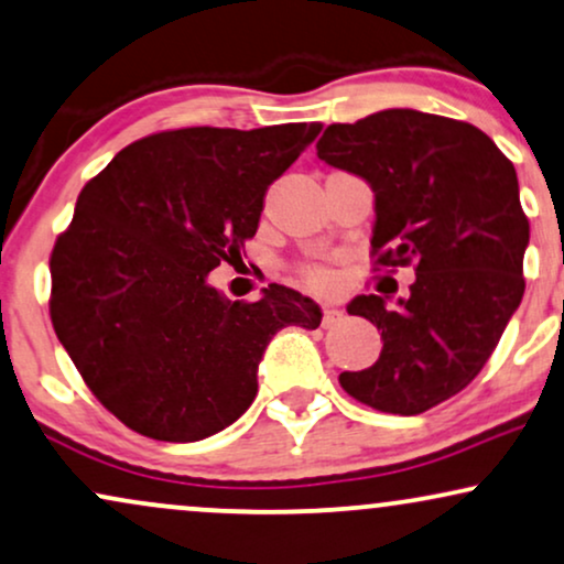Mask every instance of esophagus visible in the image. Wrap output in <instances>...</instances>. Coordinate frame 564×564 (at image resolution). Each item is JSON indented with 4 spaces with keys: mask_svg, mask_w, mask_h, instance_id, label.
Listing matches in <instances>:
<instances>
[{
    "mask_svg": "<svg viewBox=\"0 0 564 564\" xmlns=\"http://www.w3.org/2000/svg\"><path fill=\"white\" fill-rule=\"evenodd\" d=\"M340 317H344V312L335 310V306H325V310H323V327H333L335 323H340Z\"/></svg>",
    "mask_w": 564,
    "mask_h": 564,
    "instance_id": "obj_1",
    "label": "esophagus"
}]
</instances>
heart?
Returning <instances> with one entry per match:
<instances>
[{"label":"heart","instance_id":"heart-1","mask_svg":"<svg viewBox=\"0 0 564 564\" xmlns=\"http://www.w3.org/2000/svg\"><path fill=\"white\" fill-rule=\"evenodd\" d=\"M302 281L306 283L310 289H327L330 286V270L325 268H302Z\"/></svg>","mask_w":564,"mask_h":564}]
</instances>
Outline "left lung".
Masks as SVG:
<instances>
[{"mask_svg":"<svg viewBox=\"0 0 564 564\" xmlns=\"http://www.w3.org/2000/svg\"><path fill=\"white\" fill-rule=\"evenodd\" d=\"M317 155L372 184L375 270H416L395 304H348L382 330V351L338 382L377 411L416 416L474 382L523 299L529 218L516 166L479 127L413 109L330 124Z\"/></svg>","mask_w":564,"mask_h":564,"instance_id":"1","label":"left lung"}]
</instances>
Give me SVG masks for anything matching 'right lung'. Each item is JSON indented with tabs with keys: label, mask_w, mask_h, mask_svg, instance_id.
Returning <instances> with one entry per match:
<instances>
[{
	"label": "right lung",
	"mask_w": 564,
	"mask_h": 564,
	"mask_svg": "<svg viewBox=\"0 0 564 564\" xmlns=\"http://www.w3.org/2000/svg\"><path fill=\"white\" fill-rule=\"evenodd\" d=\"M319 130L148 134L83 187L48 260V312L90 393L132 432L195 442L226 430L258 395L270 338L319 325V306L294 289L270 283L258 302H229L208 283L241 258L268 187Z\"/></svg>",
	"instance_id": "add662e5"
}]
</instances>
